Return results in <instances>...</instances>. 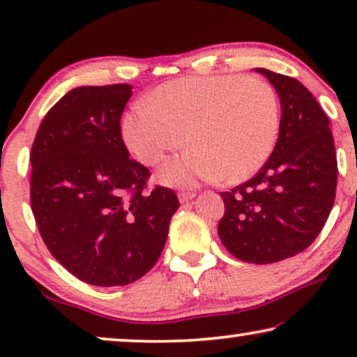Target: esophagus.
I'll use <instances>...</instances> for the list:
<instances>
[{
	"instance_id": "obj_1",
	"label": "esophagus",
	"mask_w": 357,
	"mask_h": 357,
	"mask_svg": "<svg viewBox=\"0 0 357 357\" xmlns=\"http://www.w3.org/2000/svg\"><path fill=\"white\" fill-rule=\"evenodd\" d=\"M195 192H185V190H182V192H178V199H180V203H187V202H190V199H193L195 198Z\"/></svg>"
}]
</instances>
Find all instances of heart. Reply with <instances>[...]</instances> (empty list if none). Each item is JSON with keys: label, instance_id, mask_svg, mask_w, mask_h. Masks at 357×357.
<instances>
[{"label": "heart", "instance_id": "b5f03b06", "mask_svg": "<svg viewBox=\"0 0 357 357\" xmlns=\"http://www.w3.org/2000/svg\"><path fill=\"white\" fill-rule=\"evenodd\" d=\"M281 128L280 100L268 82L238 75L182 77L153 91L123 120L130 153L148 167L169 154L159 180L169 187H193L203 180L234 185L266 162Z\"/></svg>", "mask_w": 357, "mask_h": 357}]
</instances>
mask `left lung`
Segmentation results:
<instances>
[{"label":"left lung","instance_id":"left-lung-1","mask_svg":"<svg viewBox=\"0 0 357 357\" xmlns=\"http://www.w3.org/2000/svg\"><path fill=\"white\" fill-rule=\"evenodd\" d=\"M281 100V128L265 165L222 192L218 234L238 260L281 261L315 241L335 203L338 162L328 116L296 77L257 68Z\"/></svg>","mask_w":357,"mask_h":357}]
</instances>
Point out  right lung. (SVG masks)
Returning a JSON list of instances; mask_svg holds the SVG:
<instances>
[{"mask_svg": "<svg viewBox=\"0 0 357 357\" xmlns=\"http://www.w3.org/2000/svg\"><path fill=\"white\" fill-rule=\"evenodd\" d=\"M130 84L82 86L63 96L31 151V206L53 257L77 280L125 286L155 265L180 203L146 192L151 172L130 159L120 120Z\"/></svg>", "mask_w": 357, "mask_h": 357, "instance_id": "add662e5", "label": "right lung"}]
</instances>
